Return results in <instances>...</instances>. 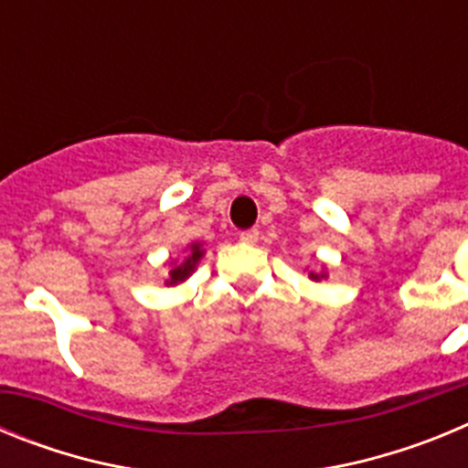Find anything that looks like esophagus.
Segmentation results:
<instances>
[{
  "mask_svg": "<svg viewBox=\"0 0 468 468\" xmlns=\"http://www.w3.org/2000/svg\"><path fill=\"white\" fill-rule=\"evenodd\" d=\"M239 239H241V243H248V246H253V243L260 239V231L258 229H243L241 234H239Z\"/></svg>",
  "mask_w": 468,
  "mask_h": 468,
  "instance_id": "1",
  "label": "esophagus"
}]
</instances>
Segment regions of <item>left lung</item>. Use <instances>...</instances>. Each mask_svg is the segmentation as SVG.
Masks as SVG:
<instances>
[{
	"instance_id": "1",
	"label": "left lung",
	"mask_w": 468,
	"mask_h": 468,
	"mask_svg": "<svg viewBox=\"0 0 468 468\" xmlns=\"http://www.w3.org/2000/svg\"><path fill=\"white\" fill-rule=\"evenodd\" d=\"M309 276H312L314 281H318V279H321V276H324V274H321V276H318V274H309Z\"/></svg>"
}]
</instances>
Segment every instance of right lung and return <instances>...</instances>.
Returning a JSON list of instances; mask_svg holds the SVG:
<instances>
[{
  "mask_svg": "<svg viewBox=\"0 0 468 468\" xmlns=\"http://www.w3.org/2000/svg\"><path fill=\"white\" fill-rule=\"evenodd\" d=\"M201 255H204V250H201V246L198 243H194L192 246V253H189V258L185 260L183 264H176L171 270V279H168V283H177V281H185L189 274L194 271V267H197V262L201 260Z\"/></svg>",
  "mask_w": 468,
  "mask_h": 468,
  "instance_id": "right-lung-1",
  "label": "right lung"
}]
</instances>
